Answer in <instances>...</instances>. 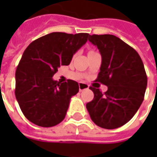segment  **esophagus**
Here are the masks:
<instances>
[{
    "instance_id": "esophagus-1",
    "label": "esophagus",
    "mask_w": 157,
    "mask_h": 157,
    "mask_svg": "<svg viewBox=\"0 0 157 157\" xmlns=\"http://www.w3.org/2000/svg\"><path fill=\"white\" fill-rule=\"evenodd\" d=\"M78 88H79V91L82 92V91H84V90H86L89 88V86H88L87 84H86V83H79L78 84Z\"/></svg>"
}]
</instances>
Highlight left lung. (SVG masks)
<instances>
[{"label":"left lung","instance_id":"1","mask_svg":"<svg viewBox=\"0 0 157 157\" xmlns=\"http://www.w3.org/2000/svg\"><path fill=\"white\" fill-rule=\"evenodd\" d=\"M89 41L102 57L95 81L106 86L107 91L103 94L90 86L94 98L86 108L97 126L117 128L128 122L142 105L148 82L144 65L136 50L113 35H92Z\"/></svg>","mask_w":157,"mask_h":157}]
</instances>
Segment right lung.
<instances>
[{
	"label": "right lung",
	"mask_w": 157,
	"mask_h": 157,
	"mask_svg": "<svg viewBox=\"0 0 157 157\" xmlns=\"http://www.w3.org/2000/svg\"><path fill=\"white\" fill-rule=\"evenodd\" d=\"M89 34L52 32L33 41L24 51L15 71V98L22 113L39 127L50 128L63 121L78 82L60 84L52 77L60 65H68Z\"/></svg>",
	"instance_id": "right-lung-1"
}]
</instances>
